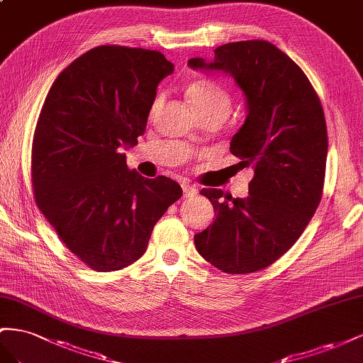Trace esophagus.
Listing matches in <instances>:
<instances>
[{"label": "esophagus", "mask_w": 363, "mask_h": 363, "mask_svg": "<svg viewBox=\"0 0 363 363\" xmlns=\"http://www.w3.org/2000/svg\"><path fill=\"white\" fill-rule=\"evenodd\" d=\"M182 191H184L185 198H190V196L198 194V189L193 187V185H189V184H182Z\"/></svg>", "instance_id": "34e87169"}]
</instances>
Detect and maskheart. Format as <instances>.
Instances as JSON below:
<instances>
[{
    "label": "heart",
    "instance_id": "b5f03b06",
    "mask_svg": "<svg viewBox=\"0 0 363 363\" xmlns=\"http://www.w3.org/2000/svg\"><path fill=\"white\" fill-rule=\"evenodd\" d=\"M185 94H187L191 105L201 116H208V113L214 112H228V109H230V92H228L220 84H217V82L211 79H194L187 85ZM162 99V94H158L155 97L150 108V113L157 112V109L161 106Z\"/></svg>",
    "mask_w": 363,
    "mask_h": 363
}]
</instances>
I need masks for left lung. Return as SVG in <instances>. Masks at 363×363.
<instances>
[{
    "label": "left lung",
    "mask_w": 363,
    "mask_h": 363,
    "mask_svg": "<svg viewBox=\"0 0 363 363\" xmlns=\"http://www.w3.org/2000/svg\"><path fill=\"white\" fill-rule=\"evenodd\" d=\"M189 65L228 72L243 91L247 116L230 150L240 169L254 170L245 199L201 191L216 219L194 235L196 250L222 272H257L291 250L323 198L324 111L304 71L267 40L225 44L211 62L193 57Z\"/></svg>",
    "instance_id": "8db88e82"
}]
</instances>
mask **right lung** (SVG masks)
Instances as JSON below:
<instances>
[{
    "instance_id": "obj_1",
    "label": "right lung",
    "mask_w": 363,
    "mask_h": 363,
    "mask_svg": "<svg viewBox=\"0 0 363 363\" xmlns=\"http://www.w3.org/2000/svg\"><path fill=\"white\" fill-rule=\"evenodd\" d=\"M172 62L155 50L100 45L60 72L32 144L38 208L80 262L111 272L146 252L153 226L182 196L167 176L129 170L126 155L146 130Z\"/></svg>"
}]
</instances>
